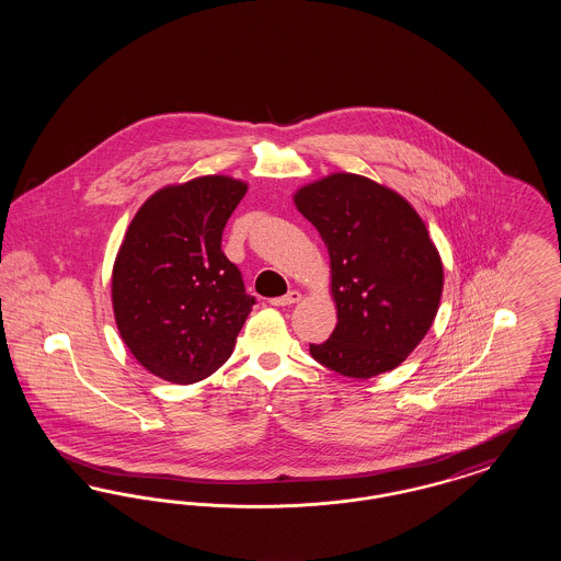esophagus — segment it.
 Segmentation results:
<instances>
[{"instance_id": "obj_1", "label": "esophagus", "mask_w": 561, "mask_h": 561, "mask_svg": "<svg viewBox=\"0 0 561 561\" xmlns=\"http://www.w3.org/2000/svg\"><path fill=\"white\" fill-rule=\"evenodd\" d=\"M300 300H302V294L298 293V290H290L286 296L271 298L268 302L275 305V307H290V305H296V302H300Z\"/></svg>"}]
</instances>
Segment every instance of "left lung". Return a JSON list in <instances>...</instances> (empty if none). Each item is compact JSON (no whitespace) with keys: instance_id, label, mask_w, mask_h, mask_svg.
I'll use <instances>...</instances> for the list:
<instances>
[{"instance_id":"obj_1","label":"left lung","mask_w":561,"mask_h":561,"mask_svg":"<svg viewBox=\"0 0 561 561\" xmlns=\"http://www.w3.org/2000/svg\"><path fill=\"white\" fill-rule=\"evenodd\" d=\"M293 199L328 248L339 320L311 355L351 378L398 368L425 339L444 290L425 220L398 191L353 172L321 176Z\"/></svg>"}]
</instances>
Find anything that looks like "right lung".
Segmentation results:
<instances>
[{
  "label": "right lung",
  "instance_id": "1",
  "mask_svg": "<svg viewBox=\"0 0 561 561\" xmlns=\"http://www.w3.org/2000/svg\"><path fill=\"white\" fill-rule=\"evenodd\" d=\"M248 183L206 174L165 185L134 214L111 273L113 318L136 362L176 385L216 373L254 298L220 250Z\"/></svg>",
  "mask_w": 561,
  "mask_h": 561
}]
</instances>
